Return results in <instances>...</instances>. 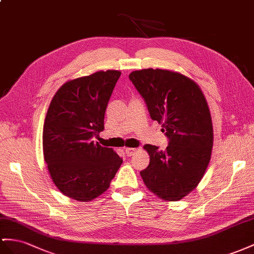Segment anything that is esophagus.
<instances>
[{
    "label": "esophagus",
    "mask_w": 254,
    "mask_h": 254,
    "mask_svg": "<svg viewBox=\"0 0 254 254\" xmlns=\"http://www.w3.org/2000/svg\"><path fill=\"white\" fill-rule=\"evenodd\" d=\"M136 152L135 148H126V153L127 157H132V155Z\"/></svg>",
    "instance_id": "1"
}]
</instances>
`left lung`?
Wrapping results in <instances>:
<instances>
[{
    "instance_id": "8db88e82",
    "label": "left lung",
    "mask_w": 254,
    "mask_h": 254,
    "mask_svg": "<svg viewBox=\"0 0 254 254\" xmlns=\"http://www.w3.org/2000/svg\"><path fill=\"white\" fill-rule=\"evenodd\" d=\"M128 77L151 119L170 138L164 151L145 145L150 162L140 176L161 199L179 200L198 186L211 158L213 127L206 97L196 82L178 71L144 68Z\"/></svg>"
}]
</instances>
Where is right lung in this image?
Instances as JSON below:
<instances>
[{
	"label": "right lung",
	"mask_w": 254,
	"mask_h": 254,
	"mask_svg": "<svg viewBox=\"0 0 254 254\" xmlns=\"http://www.w3.org/2000/svg\"><path fill=\"white\" fill-rule=\"evenodd\" d=\"M120 70H99L65 82L54 95L43 128L50 177L65 196L90 201L110 186L122 164L113 148L91 140L104 129L108 101Z\"/></svg>",
	"instance_id": "1"
}]
</instances>
